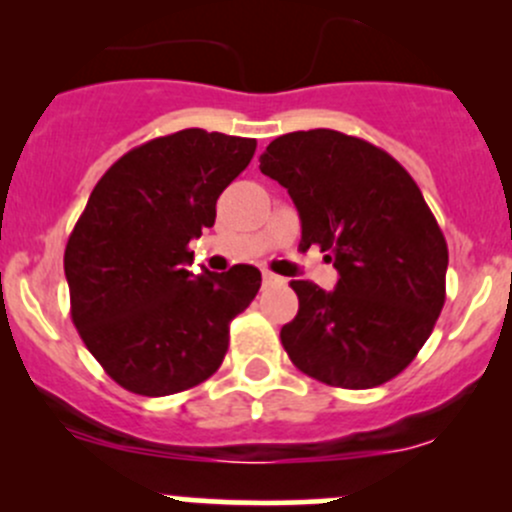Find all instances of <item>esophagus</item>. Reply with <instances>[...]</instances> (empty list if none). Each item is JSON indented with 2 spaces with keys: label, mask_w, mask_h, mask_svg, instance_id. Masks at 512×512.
<instances>
[{
  "label": "esophagus",
  "mask_w": 512,
  "mask_h": 512,
  "mask_svg": "<svg viewBox=\"0 0 512 512\" xmlns=\"http://www.w3.org/2000/svg\"><path fill=\"white\" fill-rule=\"evenodd\" d=\"M262 282H265V287H267V285H275L277 277L270 275V272H265V275H262Z\"/></svg>",
  "instance_id": "1"
}]
</instances>
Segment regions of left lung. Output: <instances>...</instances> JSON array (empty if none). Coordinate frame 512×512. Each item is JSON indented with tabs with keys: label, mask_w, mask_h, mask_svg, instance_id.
I'll return each instance as SVG.
<instances>
[{
	"label": "left lung",
	"mask_w": 512,
	"mask_h": 512,
	"mask_svg": "<svg viewBox=\"0 0 512 512\" xmlns=\"http://www.w3.org/2000/svg\"><path fill=\"white\" fill-rule=\"evenodd\" d=\"M260 170L297 205L299 247L329 252L339 272L332 292L289 282L299 312L280 339L292 364L339 389L399 376L446 302L448 245L416 180L374 143L329 128L275 138Z\"/></svg>",
	"instance_id": "1"
}]
</instances>
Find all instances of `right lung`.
Wrapping results in <instances>:
<instances>
[{
    "label": "right lung",
    "mask_w": 512,
    "mask_h": 512,
    "mask_svg": "<svg viewBox=\"0 0 512 512\" xmlns=\"http://www.w3.org/2000/svg\"><path fill=\"white\" fill-rule=\"evenodd\" d=\"M255 148V138L185 128L128 151L96 183L64 272L86 349L126 391L178 394L223 364L230 322L262 275L252 265L193 275L188 245L215 225L220 193Z\"/></svg>",
    "instance_id": "add662e5"
}]
</instances>
